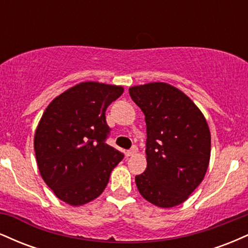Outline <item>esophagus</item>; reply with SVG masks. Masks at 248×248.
Returning <instances> with one entry per match:
<instances>
[{"mask_svg": "<svg viewBox=\"0 0 248 248\" xmlns=\"http://www.w3.org/2000/svg\"><path fill=\"white\" fill-rule=\"evenodd\" d=\"M136 152H138V147L133 146L129 150H127L126 154H127V156H133V155H135Z\"/></svg>", "mask_w": 248, "mask_h": 248, "instance_id": "obj_1", "label": "esophagus"}]
</instances>
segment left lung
I'll use <instances>...</instances> for the list:
<instances>
[{"mask_svg": "<svg viewBox=\"0 0 248 248\" xmlns=\"http://www.w3.org/2000/svg\"><path fill=\"white\" fill-rule=\"evenodd\" d=\"M147 124V168L135 177L141 196L158 207L186 202L205 176L211 134L189 96L166 82L129 88Z\"/></svg>", "mask_w": 248, "mask_h": 248, "instance_id": "obj_1", "label": "left lung"}]
</instances>
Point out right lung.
I'll use <instances>...</instances> for the list:
<instances>
[{
  "instance_id": "right-lung-1",
  "label": "right lung",
  "mask_w": 248,
  "mask_h": 248,
  "mask_svg": "<svg viewBox=\"0 0 248 248\" xmlns=\"http://www.w3.org/2000/svg\"><path fill=\"white\" fill-rule=\"evenodd\" d=\"M124 87L85 81L69 88L46 107L35 133L42 178L61 201L84 205L101 195L124 154L108 146L107 107Z\"/></svg>"
}]
</instances>
